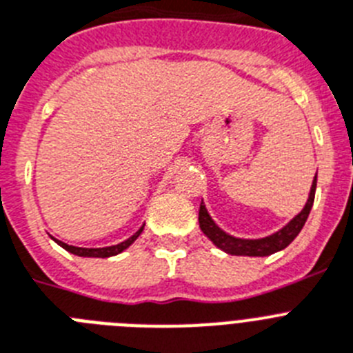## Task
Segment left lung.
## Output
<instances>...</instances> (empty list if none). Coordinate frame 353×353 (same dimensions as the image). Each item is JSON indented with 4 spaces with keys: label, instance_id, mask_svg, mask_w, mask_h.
I'll return each mask as SVG.
<instances>
[{
    "label": "left lung",
    "instance_id": "left-lung-1",
    "mask_svg": "<svg viewBox=\"0 0 353 353\" xmlns=\"http://www.w3.org/2000/svg\"><path fill=\"white\" fill-rule=\"evenodd\" d=\"M316 183H318V177L314 176L309 199L305 203L303 210L294 219L287 222L282 230H278L272 235L263 236V239H239V236H233L230 233L222 232L221 228L215 224V221L210 217V213L206 210V206H204V203H201L199 206L201 232L208 236L210 241L217 245L219 250H222L228 254H236V256H268V254L285 250L287 245L291 244L296 236H298V233L301 232V228L307 222V217H309L310 208H312L314 204V195H316Z\"/></svg>",
    "mask_w": 353,
    "mask_h": 353
}]
</instances>
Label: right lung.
Returning a JSON list of instances; mask_svg holds the SVG:
<instances>
[{"label":"right lung","mask_w":353,"mask_h":353,"mask_svg":"<svg viewBox=\"0 0 353 353\" xmlns=\"http://www.w3.org/2000/svg\"><path fill=\"white\" fill-rule=\"evenodd\" d=\"M145 226V224H143ZM143 226L138 230V232L134 233L132 236H129L127 241L120 242V244L117 245H108V248H77V245H70L66 244V242H62V241H57V239H53V241L57 242L61 248H64L66 251H70V253L77 254V256H93V259H108V256H114V254L121 253V251H125L129 245L132 244V242L138 239V236L141 235V232H143Z\"/></svg>","instance_id":"right-lung-1"}]
</instances>
